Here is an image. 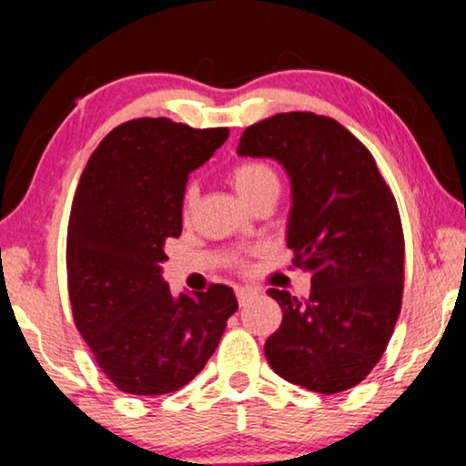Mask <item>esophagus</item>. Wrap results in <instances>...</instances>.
Wrapping results in <instances>:
<instances>
[{"label": "esophagus", "instance_id": "1", "mask_svg": "<svg viewBox=\"0 0 466 466\" xmlns=\"http://www.w3.org/2000/svg\"><path fill=\"white\" fill-rule=\"evenodd\" d=\"M257 294H259V291L252 289V287H238V289H235V296H238L239 304H246L250 298H255Z\"/></svg>", "mask_w": 466, "mask_h": 466}]
</instances>
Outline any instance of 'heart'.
Returning a JSON list of instances; mask_svg holds the SVG:
<instances>
[{
  "label": "heart",
  "mask_w": 466,
  "mask_h": 466,
  "mask_svg": "<svg viewBox=\"0 0 466 466\" xmlns=\"http://www.w3.org/2000/svg\"><path fill=\"white\" fill-rule=\"evenodd\" d=\"M233 187L238 189V194L242 197L246 203L257 197V194L263 192L266 187H279V177L274 168L266 162H257V159H250V162L238 164L228 175ZM198 189L194 183H189L183 192V211L189 214L192 211L194 203H197Z\"/></svg>",
  "instance_id": "b5f03b06"
}]
</instances>
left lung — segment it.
I'll use <instances>...</instances> for the list:
<instances>
[{
    "label": "left lung",
    "mask_w": 466,
    "mask_h": 466,
    "mask_svg": "<svg viewBox=\"0 0 466 466\" xmlns=\"http://www.w3.org/2000/svg\"><path fill=\"white\" fill-rule=\"evenodd\" d=\"M238 155L285 168L287 246L294 266L311 272L307 300L268 289L283 309L280 329L266 341L268 363L309 391L352 389L380 360L401 309L404 233L391 189L343 125L313 112L250 125Z\"/></svg>",
    "instance_id": "1"
}]
</instances>
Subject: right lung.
I'll use <instances>...</instances> for the list:
<instances>
[{"label": "right lung", "mask_w": 466, "mask_h": 466, "mask_svg": "<svg viewBox=\"0 0 466 466\" xmlns=\"http://www.w3.org/2000/svg\"><path fill=\"white\" fill-rule=\"evenodd\" d=\"M227 137V127L127 120L103 137L82 172L68 218V298L75 326L120 391L181 389L238 311L231 287L172 296L162 277L164 246L181 235L189 172Z\"/></svg>", "instance_id": "right-lung-1"}]
</instances>
